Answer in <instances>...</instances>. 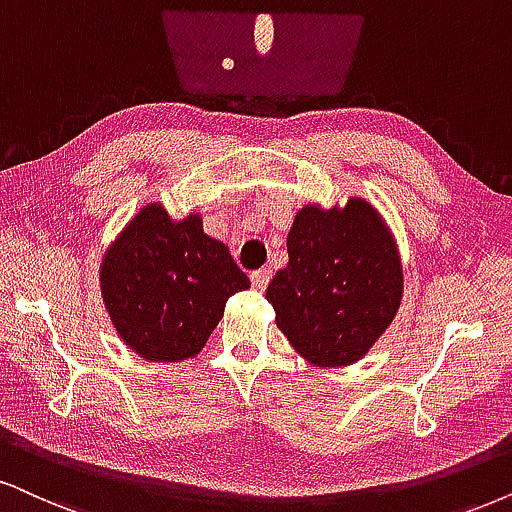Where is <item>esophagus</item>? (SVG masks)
<instances>
[{"instance_id":"obj_1","label":"esophagus","mask_w":512,"mask_h":512,"mask_svg":"<svg viewBox=\"0 0 512 512\" xmlns=\"http://www.w3.org/2000/svg\"><path fill=\"white\" fill-rule=\"evenodd\" d=\"M269 278H271V269H260V271H255V274L250 276V281H252V288L255 290H262L269 286Z\"/></svg>"}]
</instances>
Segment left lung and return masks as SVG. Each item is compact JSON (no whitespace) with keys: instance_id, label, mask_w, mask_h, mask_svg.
Returning <instances> with one entry per match:
<instances>
[{"instance_id":"8db88e82","label":"left lung","mask_w":512,"mask_h":512,"mask_svg":"<svg viewBox=\"0 0 512 512\" xmlns=\"http://www.w3.org/2000/svg\"><path fill=\"white\" fill-rule=\"evenodd\" d=\"M404 264L385 217L366 198L295 212L288 264L267 300L276 326L304 361L342 368L364 359L399 312Z\"/></svg>"}]
</instances>
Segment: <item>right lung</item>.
Instances as JSON below:
<instances>
[{
	"instance_id": "obj_1",
	"label": "right lung",
	"mask_w": 512,
	"mask_h": 512,
	"mask_svg": "<svg viewBox=\"0 0 512 512\" xmlns=\"http://www.w3.org/2000/svg\"><path fill=\"white\" fill-rule=\"evenodd\" d=\"M99 283L118 338L155 364L196 357L226 300L250 288L229 248L203 231L200 212L172 219L163 203H146L122 226Z\"/></svg>"
}]
</instances>
